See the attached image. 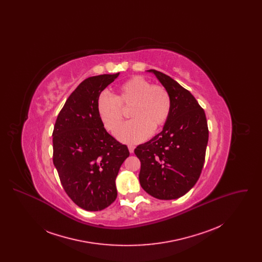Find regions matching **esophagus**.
<instances>
[{
	"mask_svg": "<svg viewBox=\"0 0 262 262\" xmlns=\"http://www.w3.org/2000/svg\"><path fill=\"white\" fill-rule=\"evenodd\" d=\"M127 148H128V151H129L130 153H134V151H135V146H134V145H128Z\"/></svg>",
	"mask_w": 262,
	"mask_h": 262,
	"instance_id": "esophagus-1",
	"label": "esophagus"
}]
</instances>
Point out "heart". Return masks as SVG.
Wrapping results in <instances>:
<instances>
[{
  "label": "heart",
  "instance_id": "obj_1",
  "mask_svg": "<svg viewBox=\"0 0 262 262\" xmlns=\"http://www.w3.org/2000/svg\"><path fill=\"white\" fill-rule=\"evenodd\" d=\"M132 121L122 125L116 133L118 139L125 143H138L166 124L171 112V97L160 85L152 83L142 76H133L118 89V94H100L97 112L103 125L114 133L122 124L125 113L121 108H129Z\"/></svg>",
  "mask_w": 262,
  "mask_h": 262
}]
</instances>
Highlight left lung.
<instances>
[{
	"mask_svg": "<svg viewBox=\"0 0 262 262\" xmlns=\"http://www.w3.org/2000/svg\"><path fill=\"white\" fill-rule=\"evenodd\" d=\"M171 97L162 132L135 149L140 160L139 182L151 196L177 200L196 184L208 143L205 113L193 95L170 76L148 70Z\"/></svg>",
	"mask_w": 262,
	"mask_h": 262,
	"instance_id": "left-lung-1",
	"label": "left lung"
}]
</instances>
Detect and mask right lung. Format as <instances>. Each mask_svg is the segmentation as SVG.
<instances>
[{
	"label": "right lung",
	"mask_w": 262,
	"mask_h": 262,
	"mask_svg": "<svg viewBox=\"0 0 262 262\" xmlns=\"http://www.w3.org/2000/svg\"><path fill=\"white\" fill-rule=\"evenodd\" d=\"M83 80L66 101L53 132V163L71 200L100 211L117 198L116 178L129 152L105 129L97 112L101 92L119 76Z\"/></svg>",
	"instance_id": "add662e5"
}]
</instances>
